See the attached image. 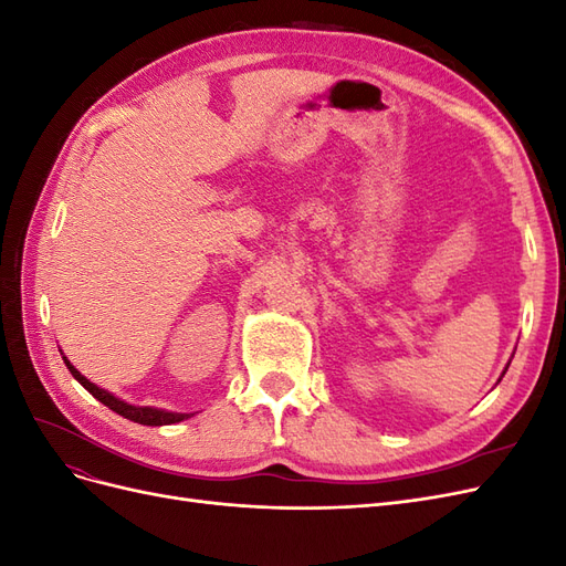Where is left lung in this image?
Listing matches in <instances>:
<instances>
[{"label": "left lung", "mask_w": 566, "mask_h": 566, "mask_svg": "<svg viewBox=\"0 0 566 566\" xmlns=\"http://www.w3.org/2000/svg\"><path fill=\"white\" fill-rule=\"evenodd\" d=\"M507 366H510V364H507ZM507 366H505V370H507ZM505 370H503V375H505ZM503 375H501V378H499V382H501V380H503Z\"/></svg>", "instance_id": "1"}]
</instances>
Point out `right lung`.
Segmentation results:
<instances>
[{
	"instance_id": "obj_1",
	"label": "right lung",
	"mask_w": 566,
	"mask_h": 566,
	"mask_svg": "<svg viewBox=\"0 0 566 566\" xmlns=\"http://www.w3.org/2000/svg\"><path fill=\"white\" fill-rule=\"evenodd\" d=\"M63 361L67 366V370L73 373V378L87 389L94 399H98L104 406H108L111 410H115L117 416H123L127 420H134L139 424H150V427H160V424H175V422H181V420H188L193 413H175V410H165V408H153V406H132L123 399H117L115 394H111L108 389H101L96 387L94 382H90L84 375L67 361V356H63Z\"/></svg>"
}]
</instances>
